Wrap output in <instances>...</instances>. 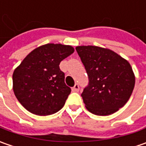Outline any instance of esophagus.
I'll use <instances>...</instances> for the list:
<instances>
[{
	"instance_id": "obj_1",
	"label": "esophagus",
	"mask_w": 146,
	"mask_h": 146,
	"mask_svg": "<svg viewBox=\"0 0 146 146\" xmlns=\"http://www.w3.org/2000/svg\"><path fill=\"white\" fill-rule=\"evenodd\" d=\"M79 90H80V86H79L78 84H76L75 86L72 88V91L73 92H79Z\"/></svg>"
}]
</instances>
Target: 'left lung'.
<instances>
[{"mask_svg":"<svg viewBox=\"0 0 146 146\" xmlns=\"http://www.w3.org/2000/svg\"><path fill=\"white\" fill-rule=\"evenodd\" d=\"M88 76L81 94L87 110L96 115H110L123 107L132 95L135 76L129 62L108 48L77 46Z\"/></svg>","mask_w":146,"mask_h":146,"instance_id":"1","label":"left lung"}]
</instances>
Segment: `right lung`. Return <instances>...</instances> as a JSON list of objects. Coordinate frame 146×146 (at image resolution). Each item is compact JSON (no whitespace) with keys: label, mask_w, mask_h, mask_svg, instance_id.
Listing matches in <instances>:
<instances>
[{"label":"right lung","mask_w":146,"mask_h":146,"mask_svg":"<svg viewBox=\"0 0 146 146\" xmlns=\"http://www.w3.org/2000/svg\"><path fill=\"white\" fill-rule=\"evenodd\" d=\"M74 53V48L47 44L31 51L13 74V89L17 99L29 112L53 115L62 109L70 93L65 84L60 62Z\"/></svg>","instance_id":"right-lung-1"}]
</instances>
